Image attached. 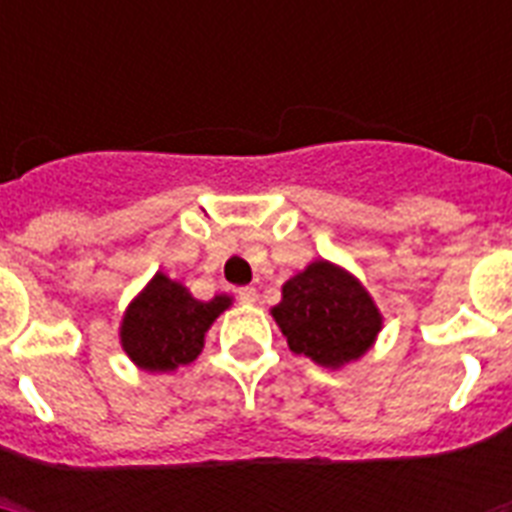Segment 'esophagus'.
I'll use <instances>...</instances> for the list:
<instances>
[{"label": "esophagus", "instance_id": "1", "mask_svg": "<svg viewBox=\"0 0 512 512\" xmlns=\"http://www.w3.org/2000/svg\"><path fill=\"white\" fill-rule=\"evenodd\" d=\"M239 300L244 305H252V303H257V292H255V287H241L239 289Z\"/></svg>", "mask_w": 512, "mask_h": 512}]
</instances>
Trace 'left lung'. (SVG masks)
<instances>
[{
    "mask_svg": "<svg viewBox=\"0 0 512 512\" xmlns=\"http://www.w3.org/2000/svg\"><path fill=\"white\" fill-rule=\"evenodd\" d=\"M271 316L289 350L324 369L358 361L382 329V313L364 284L324 257L281 284V303Z\"/></svg>",
    "mask_w": 512,
    "mask_h": 512,
    "instance_id": "1",
    "label": "left lung"
}]
</instances>
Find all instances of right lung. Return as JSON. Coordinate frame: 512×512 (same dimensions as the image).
<instances>
[{
    "label": "right lung",
    "mask_w": 512,
    "mask_h": 512,
    "mask_svg": "<svg viewBox=\"0 0 512 512\" xmlns=\"http://www.w3.org/2000/svg\"><path fill=\"white\" fill-rule=\"evenodd\" d=\"M231 305V295L196 300L185 284L159 271L127 305L119 342L138 369L175 372L199 356L209 327Z\"/></svg>",
    "instance_id": "add662e5"
}]
</instances>
